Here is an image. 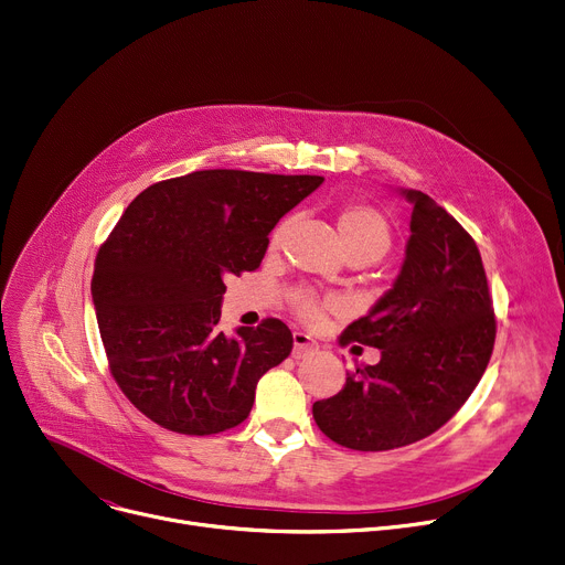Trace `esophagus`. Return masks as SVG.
Listing matches in <instances>:
<instances>
[{"label": "esophagus", "instance_id": "34e87169", "mask_svg": "<svg viewBox=\"0 0 565 565\" xmlns=\"http://www.w3.org/2000/svg\"><path fill=\"white\" fill-rule=\"evenodd\" d=\"M313 350H318V343L313 341L309 333H305V331H295L292 333V356L295 359H305Z\"/></svg>", "mask_w": 565, "mask_h": 565}]
</instances>
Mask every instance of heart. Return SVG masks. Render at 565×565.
<instances>
[{"instance_id": "b5f03b06", "label": "heart", "mask_w": 565, "mask_h": 565, "mask_svg": "<svg viewBox=\"0 0 565 565\" xmlns=\"http://www.w3.org/2000/svg\"><path fill=\"white\" fill-rule=\"evenodd\" d=\"M335 227H338V236H341V243L348 254H367V256L380 258L382 254L388 252L391 241H393L391 224L384 217V213L370 204H363V202L348 204L338 211ZM284 232H286V222L277 224L273 236H270V243L277 245L281 241ZM290 299H292L295 313L305 322L320 320L324 305L316 295H311L307 290H297V292H292Z\"/></svg>"}]
</instances>
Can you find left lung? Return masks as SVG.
Instances as JSON below:
<instances>
[{"label":"left lung","mask_w":565,"mask_h":565,"mask_svg":"<svg viewBox=\"0 0 565 565\" xmlns=\"http://www.w3.org/2000/svg\"><path fill=\"white\" fill-rule=\"evenodd\" d=\"M402 195L413 204L402 270L338 341L377 348L382 361L348 372L341 393L313 404L320 431L359 452H386L440 429L479 384L495 345L477 243L429 195Z\"/></svg>","instance_id":"8db88e82"}]
</instances>
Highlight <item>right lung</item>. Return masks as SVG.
Segmentation results:
<instances>
[{
  "label": "right lung",
  "instance_id": "obj_1",
  "mask_svg": "<svg viewBox=\"0 0 565 565\" xmlns=\"http://www.w3.org/2000/svg\"><path fill=\"white\" fill-rule=\"evenodd\" d=\"M322 181L200 170L152 183L127 206L97 252L90 290L113 380L149 420L211 436L249 416L292 333L266 318L224 335V279L256 270L275 224Z\"/></svg>",
  "mask_w": 565,
  "mask_h": 565
}]
</instances>
